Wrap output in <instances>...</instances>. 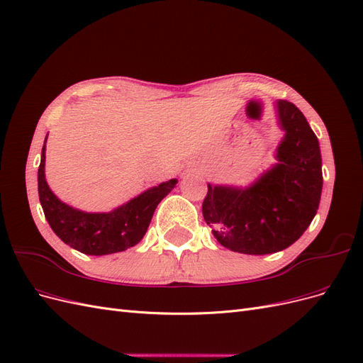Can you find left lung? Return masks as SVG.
Instances as JSON below:
<instances>
[{
    "label": "left lung",
    "instance_id": "obj_1",
    "mask_svg": "<svg viewBox=\"0 0 363 363\" xmlns=\"http://www.w3.org/2000/svg\"><path fill=\"white\" fill-rule=\"evenodd\" d=\"M284 136L269 169L245 188L207 183L203 216L223 247L271 255L292 245L316 215L323 191L320 142L295 104L276 103Z\"/></svg>",
    "mask_w": 363,
    "mask_h": 363
}]
</instances>
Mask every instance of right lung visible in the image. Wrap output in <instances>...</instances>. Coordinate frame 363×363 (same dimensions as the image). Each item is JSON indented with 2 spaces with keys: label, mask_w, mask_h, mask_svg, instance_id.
<instances>
[{
  "label": "right lung",
  "mask_w": 363,
  "mask_h": 363,
  "mask_svg": "<svg viewBox=\"0 0 363 363\" xmlns=\"http://www.w3.org/2000/svg\"><path fill=\"white\" fill-rule=\"evenodd\" d=\"M47 142V138H45ZM163 182L131 199L112 212L89 213L60 201L45 180V144L38 171L39 200L52 232L65 244L89 256H104L135 247L145 236L157 204L177 184Z\"/></svg>",
  "instance_id": "1"
}]
</instances>
